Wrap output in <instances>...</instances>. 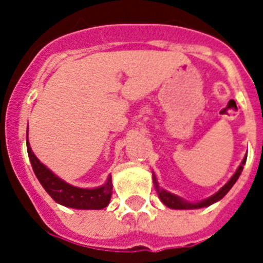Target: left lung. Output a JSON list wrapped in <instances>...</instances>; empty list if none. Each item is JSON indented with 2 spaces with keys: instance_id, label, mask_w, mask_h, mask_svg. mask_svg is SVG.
I'll return each mask as SVG.
<instances>
[{
  "instance_id": "left-lung-1",
  "label": "left lung",
  "mask_w": 263,
  "mask_h": 263,
  "mask_svg": "<svg viewBox=\"0 0 263 263\" xmlns=\"http://www.w3.org/2000/svg\"><path fill=\"white\" fill-rule=\"evenodd\" d=\"M246 160H247V157H245V160L241 161L240 166L237 168L235 175L231 177V180H229L228 183L225 184L224 187L221 188L220 191L217 192V194H214L213 196H210V198H208V199L202 200V202H199V203H190V202H185V200H183L181 198H179V196L173 195V194H171V192H166L165 190H161V188L158 187V183H157L156 177H153V179H154V184H156L157 191H158V195H160V199L162 200V203H164L165 206H168V208L171 209H180V210H183V209L206 208V206H210V204H213L214 202L220 200L221 198H224V196L227 195V192L232 188L233 184L236 183V180L239 179V176H240L241 171H243V165L246 164Z\"/></svg>"
}]
</instances>
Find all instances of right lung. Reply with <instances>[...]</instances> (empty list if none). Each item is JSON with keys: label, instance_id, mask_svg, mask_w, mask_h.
Here are the masks:
<instances>
[{"label": "right lung", "instance_id": "right-lung-1", "mask_svg": "<svg viewBox=\"0 0 263 263\" xmlns=\"http://www.w3.org/2000/svg\"><path fill=\"white\" fill-rule=\"evenodd\" d=\"M27 152L30 157L31 165L34 169L35 176L38 177L39 183L46 190V192L53 199L60 204H64L67 208L83 209V210H99L106 208L110 202L111 196V177H107L105 185L94 190H84V188L73 187L71 184L65 183L64 180L59 179L54 173H51L31 150L28 139H27Z\"/></svg>", "mask_w": 263, "mask_h": 263}]
</instances>
